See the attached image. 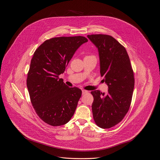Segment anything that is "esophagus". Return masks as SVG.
Listing matches in <instances>:
<instances>
[{
    "label": "esophagus",
    "instance_id": "1",
    "mask_svg": "<svg viewBox=\"0 0 160 160\" xmlns=\"http://www.w3.org/2000/svg\"><path fill=\"white\" fill-rule=\"evenodd\" d=\"M88 91H86V90H82V94H86V93H88Z\"/></svg>",
    "mask_w": 160,
    "mask_h": 160
}]
</instances>
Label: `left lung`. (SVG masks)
I'll return each mask as SVG.
<instances>
[{
	"mask_svg": "<svg viewBox=\"0 0 160 160\" xmlns=\"http://www.w3.org/2000/svg\"><path fill=\"white\" fill-rule=\"evenodd\" d=\"M88 37L99 52L100 74L108 84V93L91 91L93 119L102 129H109L120 123L131 106L134 87V72L127 52L114 38L108 35Z\"/></svg>",
	"mask_w": 160,
	"mask_h": 160,
	"instance_id": "obj_1",
	"label": "left lung"
}]
</instances>
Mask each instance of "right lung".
Segmentation results:
<instances>
[{
  "instance_id": "right-lung-1",
  "label": "right lung",
  "mask_w": 160,
  "mask_h": 160,
  "mask_svg": "<svg viewBox=\"0 0 160 160\" xmlns=\"http://www.w3.org/2000/svg\"><path fill=\"white\" fill-rule=\"evenodd\" d=\"M88 38L60 37L46 40L35 51L28 72L31 102L39 118L52 126L67 123L75 111L82 91L59 78L77 49Z\"/></svg>"
}]
</instances>
